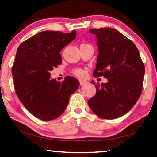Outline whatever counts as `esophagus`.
<instances>
[{
  "mask_svg": "<svg viewBox=\"0 0 157 157\" xmlns=\"http://www.w3.org/2000/svg\"><path fill=\"white\" fill-rule=\"evenodd\" d=\"M79 84H80V85H85V84H86V81H82V80H80L79 81Z\"/></svg>",
  "mask_w": 157,
  "mask_h": 157,
  "instance_id": "esophagus-1",
  "label": "esophagus"
}]
</instances>
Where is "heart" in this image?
Here are the masks:
<instances>
[{"label":"heart","instance_id":"obj_1","mask_svg":"<svg viewBox=\"0 0 157 157\" xmlns=\"http://www.w3.org/2000/svg\"><path fill=\"white\" fill-rule=\"evenodd\" d=\"M73 74L78 78H82L85 75V71L82 69H75L73 71Z\"/></svg>","mask_w":157,"mask_h":157}]
</instances>
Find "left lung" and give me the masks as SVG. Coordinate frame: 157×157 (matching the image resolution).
Returning <instances> with one entry per match:
<instances>
[{
	"instance_id": "obj_1",
	"label": "left lung",
	"mask_w": 157,
	"mask_h": 157,
	"mask_svg": "<svg viewBox=\"0 0 157 157\" xmlns=\"http://www.w3.org/2000/svg\"><path fill=\"white\" fill-rule=\"evenodd\" d=\"M97 37L99 54L93 75L103 76L107 83L93 84L96 94L88 105L96 115L115 119L125 115L141 95L144 65L133 42L113 28L91 29Z\"/></svg>"
}]
</instances>
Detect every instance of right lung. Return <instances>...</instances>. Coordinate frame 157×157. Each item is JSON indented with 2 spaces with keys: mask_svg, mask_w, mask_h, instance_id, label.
<instances>
[{
  "mask_svg": "<svg viewBox=\"0 0 157 157\" xmlns=\"http://www.w3.org/2000/svg\"><path fill=\"white\" fill-rule=\"evenodd\" d=\"M76 31H44L19 46L12 67L16 94L32 115L42 121L57 118L69 98L79 87L76 78L67 76L60 82L51 79L50 72L61 64L60 51L74 40Z\"/></svg>",
  "mask_w": 157,
  "mask_h": 157,
  "instance_id": "right-lung-1",
  "label": "right lung"
}]
</instances>
